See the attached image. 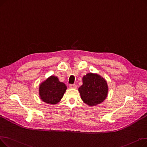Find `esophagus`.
<instances>
[{"label":"esophagus","mask_w":147,"mask_h":147,"mask_svg":"<svg viewBox=\"0 0 147 147\" xmlns=\"http://www.w3.org/2000/svg\"><path fill=\"white\" fill-rule=\"evenodd\" d=\"M69 88H71V89H76L77 88V86H76V84H69Z\"/></svg>","instance_id":"34e87169"}]
</instances>
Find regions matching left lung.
I'll use <instances>...</instances> for the list:
<instances>
[{
    "mask_svg": "<svg viewBox=\"0 0 147 147\" xmlns=\"http://www.w3.org/2000/svg\"><path fill=\"white\" fill-rule=\"evenodd\" d=\"M81 98L86 104L94 106L106 98L108 86L105 80L98 74L88 73L83 78V84L79 88Z\"/></svg>",
    "mask_w": 147,
    "mask_h": 147,
    "instance_id": "obj_1",
    "label": "left lung"
}]
</instances>
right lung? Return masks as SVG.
<instances>
[{"label":"right lung","instance_id":"1","mask_svg":"<svg viewBox=\"0 0 147 147\" xmlns=\"http://www.w3.org/2000/svg\"><path fill=\"white\" fill-rule=\"evenodd\" d=\"M67 89L65 84L60 82L55 76H51L39 87V94L43 101L49 104H55L60 101Z\"/></svg>","mask_w":147,"mask_h":147}]
</instances>
